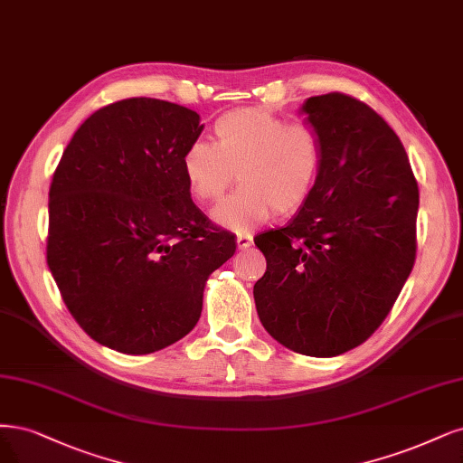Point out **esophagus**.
<instances>
[{"instance_id": "esophagus-1", "label": "esophagus", "mask_w": 463, "mask_h": 463, "mask_svg": "<svg viewBox=\"0 0 463 463\" xmlns=\"http://www.w3.org/2000/svg\"><path fill=\"white\" fill-rule=\"evenodd\" d=\"M252 245V235L250 233H239L237 235V249L239 250H245Z\"/></svg>"}]
</instances>
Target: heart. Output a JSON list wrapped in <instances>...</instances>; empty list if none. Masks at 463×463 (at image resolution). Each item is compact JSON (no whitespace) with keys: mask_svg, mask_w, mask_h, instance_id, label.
<instances>
[{"mask_svg":"<svg viewBox=\"0 0 463 463\" xmlns=\"http://www.w3.org/2000/svg\"><path fill=\"white\" fill-rule=\"evenodd\" d=\"M218 141H191L182 166L199 201H218L232 184L233 195L213 216L232 232H250L272 216H291L308 201L322 166V146L314 130L289 124L268 109L245 107L214 122Z\"/></svg>","mask_w":463,"mask_h":463,"instance_id":"heart-1","label":"heart"}]
</instances>
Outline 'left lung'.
<instances>
[{
	"mask_svg": "<svg viewBox=\"0 0 463 463\" xmlns=\"http://www.w3.org/2000/svg\"><path fill=\"white\" fill-rule=\"evenodd\" d=\"M322 146L305 206L254 237L264 329L298 354L329 358L372 337L416 262L420 189L402 141L372 107L331 91L302 105Z\"/></svg>",
	"mask_w": 463,
	"mask_h": 463,
	"instance_id": "obj_1",
	"label": "left lung"
}]
</instances>
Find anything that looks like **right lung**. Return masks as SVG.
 <instances>
[{
	"instance_id": "add662e5",
	"label": "right lung",
	"mask_w": 463,
	"mask_h": 463,
	"mask_svg": "<svg viewBox=\"0 0 463 463\" xmlns=\"http://www.w3.org/2000/svg\"><path fill=\"white\" fill-rule=\"evenodd\" d=\"M201 130L187 107L122 99L84 120L55 168L47 266L76 324L118 353L185 337L235 252L189 194L182 158Z\"/></svg>"
}]
</instances>
